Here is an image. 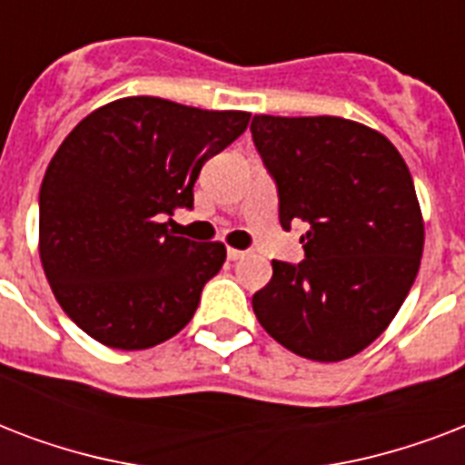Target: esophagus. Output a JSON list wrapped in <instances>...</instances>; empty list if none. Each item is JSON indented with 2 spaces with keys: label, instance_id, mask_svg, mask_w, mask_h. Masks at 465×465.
<instances>
[{
  "label": "esophagus",
  "instance_id": "34e87169",
  "mask_svg": "<svg viewBox=\"0 0 465 465\" xmlns=\"http://www.w3.org/2000/svg\"><path fill=\"white\" fill-rule=\"evenodd\" d=\"M226 255H229V261H241V258L246 255V251H239V248H229V251H226Z\"/></svg>",
  "mask_w": 465,
  "mask_h": 465
}]
</instances>
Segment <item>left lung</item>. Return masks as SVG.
<instances>
[{"mask_svg": "<svg viewBox=\"0 0 465 465\" xmlns=\"http://www.w3.org/2000/svg\"><path fill=\"white\" fill-rule=\"evenodd\" d=\"M280 224L304 222V261H272L253 311L299 357L340 361L381 335L420 270L425 224L412 175L381 133L354 120L255 115Z\"/></svg>", "mask_w": 465, "mask_h": 465, "instance_id": "obj_1", "label": "left lung"}]
</instances>
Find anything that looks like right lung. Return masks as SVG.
<instances>
[{
	"mask_svg": "<svg viewBox=\"0 0 465 465\" xmlns=\"http://www.w3.org/2000/svg\"><path fill=\"white\" fill-rule=\"evenodd\" d=\"M248 120L243 111L130 96L67 134L40 185V262L86 335L115 350H147L190 323L226 248L173 236L161 219L193 207L203 163Z\"/></svg>",
	"mask_w": 465,
	"mask_h": 465,
	"instance_id": "obj_1",
	"label": "right lung"
}]
</instances>
